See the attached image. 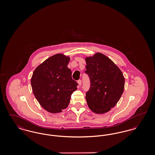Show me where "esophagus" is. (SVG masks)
Masks as SVG:
<instances>
[{"instance_id": "1", "label": "esophagus", "mask_w": 155, "mask_h": 155, "mask_svg": "<svg viewBox=\"0 0 155 155\" xmlns=\"http://www.w3.org/2000/svg\"><path fill=\"white\" fill-rule=\"evenodd\" d=\"M77 82H78V85H79V86H81V84H82V81H81V80H78Z\"/></svg>"}]
</instances>
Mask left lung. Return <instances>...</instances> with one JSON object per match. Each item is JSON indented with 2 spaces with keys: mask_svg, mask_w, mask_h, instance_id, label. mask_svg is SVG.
<instances>
[{
  "mask_svg": "<svg viewBox=\"0 0 155 155\" xmlns=\"http://www.w3.org/2000/svg\"><path fill=\"white\" fill-rule=\"evenodd\" d=\"M86 70L91 86L86 93L89 108L96 114L107 113L120 100L124 89L125 80L113 61L101 53L87 57Z\"/></svg>",
  "mask_w": 155,
  "mask_h": 155,
  "instance_id": "1",
  "label": "left lung"
}]
</instances>
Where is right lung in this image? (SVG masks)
I'll list each match as a JSON object with an SVG mask.
<instances>
[{
  "label": "right lung",
  "instance_id": "obj_1",
  "mask_svg": "<svg viewBox=\"0 0 155 155\" xmlns=\"http://www.w3.org/2000/svg\"><path fill=\"white\" fill-rule=\"evenodd\" d=\"M70 58L58 53L39 65L34 70L31 84L41 106L52 113L61 112L69 104L71 94L77 89L67 67Z\"/></svg>",
  "mask_w": 155,
  "mask_h": 155
}]
</instances>
